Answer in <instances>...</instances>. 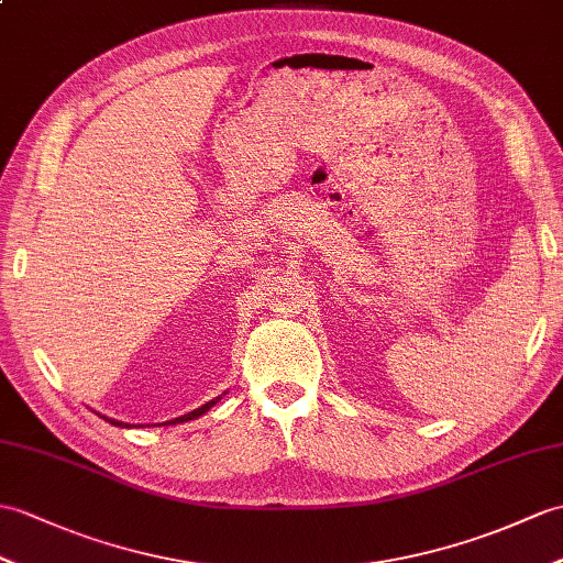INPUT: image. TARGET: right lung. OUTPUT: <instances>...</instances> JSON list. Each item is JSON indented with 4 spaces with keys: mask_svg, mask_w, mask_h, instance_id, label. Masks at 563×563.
<instances>
[{
    "mask_svg": "<svg viewBox=\"0 0 563 563\" xmlns=\"http://www.w3.org/2000/svg\"><path fill=\"white\" fill-rule=\"evenodd\" d=\"M220 400V396L218 398H213V400H208L206 405H201V408H196V410H191V412H187V415H181V417H175V420H169V422H165V424H179V422H189V420H196V417H201L203 412H208L213 408V405ZM104 422H110V424H114V427H122V429H129L132 424L129 422H120V420H112V417H104V415H100ZM139 427H143V424H139Z\"/></svg>",
    "mask_w": 563,
    "mask_h": 563,
    "instance_id": "right-lung-1",
    "label": "right lung"
}]
</instances>
